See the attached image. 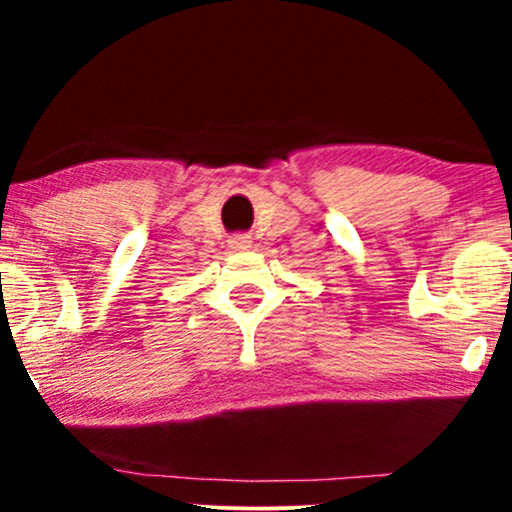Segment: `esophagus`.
Listing matches in <instances>:
<instances>
[{"label": "esophagus", "mask_w": 512, "mask_h": 512, "mask_svg": "<svg viewBox=\"0 0 512 512\" xmlns=\"http://www.w3.org/2000/svg\"><path fill=\"white\" fill-rule=\"evenodd\" d=\"M231 248L233 250H243V248H250V236H233L231 238Z\"/></svg>", "instance_id": "1"}]
</instances>
